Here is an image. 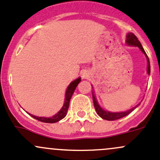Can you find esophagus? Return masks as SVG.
I'll return each instance as SVG.
<instances>
[{
    "label": "esophagus",
    "mask_w": 160,
    "mask_h": 160,
    "mask_svg": "<svg viewBox=\"0 0 160 160\" xmlns=\"http://www.w3.org/2000/svg\"><path fill=\"white\" fill-rule=\"evenodd\" d=\"M81 77H82V78H83V79H86V78H87V77H89V74H88V73H87V71H83V73H82Z\"/></svg>",
    "instance_id": "obj_1"
}]
</instances>
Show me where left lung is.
Instances as JSON below:
<instances>
[{
	"instance_id": "8db88e82",
	"label": "left lung",
	"mask_w": 160,
	"mask_h": 160,
	"mask_svg": "<svg viewBox=\"0 0 160 160\" xmlns=\"http://www.w3.org/2000/svg\"><path fill=\"white\" fill-rule=\"evenodd\" d=\"M126 42H127V43L129 45V46L138 47V48L140 49L141 51H142V53L145 54L146 58H147V63H148L147 64V73L149 75L150 74V63H149V58H148L147 54L146 53L145 50H144L143 48H142V46L141 45L140 42L139 41L138 38L132 33H128L127 34V40H126ZM93 105H94V107H95L96 111H97V113L98 114V115L100 116L101 118L103 119V120H110V121L118 120V119L122 118V117H126V116L128 115L129 113H130L132 110H135L138 106L140 104V102H139V103L137 104V106H135L134 107H132V108L130 109V110L126 111V112H109V111H107V110H104L102 107H100V106L99 105V103L97 102V98H96V97L94 96L93 92Z\"/></svg>"
}]
</instances>
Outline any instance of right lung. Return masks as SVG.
<instances>
[{
  "label": "right lung",
  "mask_w": 160,
  "mask_h": 160,
  "mask_svg": "<svg viewBox=\"0 0 160 160\" xmlns=\"http://www.w3.org/2000/svg\"><path fill=\"white\" fill-rule=\"evenodd\" d=\"M81 81V78L80 77H78L77 79H76L75 80L72 81L71 83H70V85L68 86L67 89L66 94H65V101L64 103H63V106L62 107V108L60 109V110L59 111L58 113L55 114L54 116H53L52 117H36L34 115H32V114H29L31 115L33 118L36 119V120L40 121V122H48V123H53V122H57L58 121H60L62 119L64 118L67 115V110H68L69 108V104H70V100L71 99L72 95H73V92H74L76 87L78 85V83Z\"/></svg>",
  "instance_id": "right-lung-1"
}]
</instances>
